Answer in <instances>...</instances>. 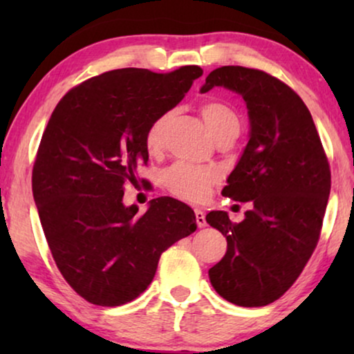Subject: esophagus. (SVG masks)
<instances>
[{"label":"esophagus","mask_w":354,"mask_h":354,"mask_svg":"<svg viewBox=\"0 0 354 354\" xmlns=\"http://www.w3.org/2000/svg\"><path fill=\"white\" fill-rule=\"evenodd\" d=\"M195 216H196V224H198V227H206V219H205V212H203L200 207H198V209H195Z\"/></svg>","instance_id":"obj_1"}]
</instances>
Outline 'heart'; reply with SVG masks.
<instances>
[{
    "label": "heart",
    "mask_w": 354,
    "mask_h": 354,
    "mask_svg": "<svg viewBox=\"0 0 354 354\" xmlns=\"http://www.w3.org/2000/svg\"><path fill=\"white\" fill-rule=\"evenodd\" d=\"M200 113L214 140L229 133L230 130L239 129V118L229 106L221 103V101H206L200 106ZM166 119V115H161L149 125L147 138H145L149 153H156L161 148L162 129ZM216 178L217 174L212 169L178 162L164 172L162 183L174 196L187 201H201L207 196Z\"/></svg>",
    "instance_id": "obj_1"
}]
</instances>
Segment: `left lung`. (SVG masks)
Listing matches in <instances>:
<instances>
[{
    "label": "left lung",
    "instance_id": "8db88e82",
    "mask_svg": "<svg viewBox=\"0 0 354 354\" xmlns=\"http://www.w3.org/2000/svg\"><path fill=\"white\" fill-rule=\"evenodd\" d=\"M234 91L248 109V143L227 177L222 195L248 203L234 224L225 211L206 222L227 239L225 256L209 280L227 301L258 308L292 287L311 258L330 195V169L311 113L303 100L263 71L224 66L206 77Z\"/></svg>",
    "mask_w": 354,
    "mask_h": 354
}]
</instances>
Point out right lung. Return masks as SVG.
<instances>
[{
  "instance_id": "add662e5",
  "label": "right lung",
  "mask_w": 354,
  "mask_h": 354,
  "mask_svg": "<svg viewBox=\"0 0 354 354\" xmlns=\"http://www.w3.org/2000/svg\"><path fill=\"white\" fill-rule=\"evenodd\" d=\"M201 67L169 74L125 67L72 88L53 111L32 176L33 200L57 269L96 306L142 295L162 251L196 230L185 203L162 196L145 214L124 185L148 162L147 132L180 103Z\"/></svg>"
}]
</instances>
